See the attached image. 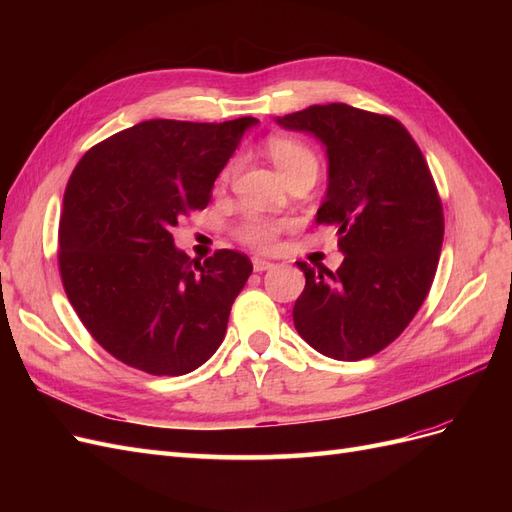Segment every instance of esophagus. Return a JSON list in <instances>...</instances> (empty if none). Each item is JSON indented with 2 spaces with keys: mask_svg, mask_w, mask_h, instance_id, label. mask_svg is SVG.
<instances>
[{
  "mask_svg": "<svg viewBox=\"0 0 512 512\" xmlns=\"http://www.w3.org/2000/svg\"><path fill=\"white\" fill-rule=\"evenodd\" d=\"M252 265H254V271H258V273H262V271H269V269H273L275 267V262H271V260H265V258H254L252 260Z\"/></svg>",
  "mask_w": 512,
  "mask_h": 512,
  "instance_id": "esophagus-1",
  "label": "esophagus"
}]
</instances>
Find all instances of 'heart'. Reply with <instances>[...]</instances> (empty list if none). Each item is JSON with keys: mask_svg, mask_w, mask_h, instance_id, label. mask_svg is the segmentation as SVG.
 Segmentation results:
<instances>
[{"mask_svg": "<svg viewBox=\"0 0 512 512\" xmlns=\"http://www.w3.org/2000/svg\"><path fill=\"white\" fill-rule=\"evenodd\" d=\"M265 149H267V156L277 166V170H280L284 179L299 173V170H314V173L318 170V156L305 143L297 141V138L271 136ZM232 170H235V164H228L222 170V177H220L222 183L230 179ZM280 228H282V222L267 218V215L250 213L239 222L235 232L241 243L254 247V250H269V247L275 245Z\"/></svg>", "mask_w": 512, "mask_h": 512, "instance_id": "heart-1", "label": "heart"}]
</instances>
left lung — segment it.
<instances>
[{"label": "left lung", "instance_id": "obj_1", "mask_svg": "<svg viewBox=\"0 0 512 512\" xmlns=\"http://www.w3.org/2000/svg\"><path fill=\"white\" fill-rule=\"evenodd\" d=\"M277 123L327 147L329 188L316 222L337 226L344 254L335 273L297 262L305 288L294 329L331 359H367L404 333L431 288L444 239L438 188L410 132L389 115L333 102Z\"/></svg>", "mask_w": 512, "mask_h": 512}]
</instances>
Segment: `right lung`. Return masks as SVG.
Masks as SVG:
<instances>
[{
    "instance_id": "obj_1",
    "label": "right lung",
    "mask_w": 512,
    "mask_h": 512,
    "mask_svg": "<svg viewBox=\"0 0 512 512\" xmlns=\"http://www.w3.org/2000/svg\"><path fill=\"white\" fill-rule=\"evenodd\" d=\"M254 117L224 123L151 119L91 147L72 170L59 215V273L91 337L151 376L209 361L252 262L177 250L183 215L205 209L213 181Z\"/></svg>"
}]
</instances>
